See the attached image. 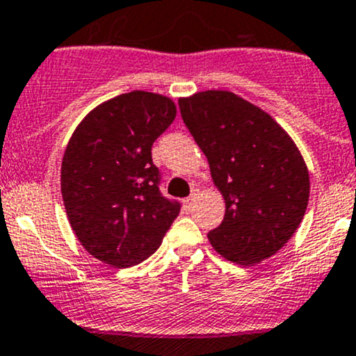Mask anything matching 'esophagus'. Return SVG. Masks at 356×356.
Listing matches in <instances>:
<instances>
[{"mask_svg": "<svg viewBox=\"0 0 356 356\" xmlns=\"http://www.w3.org/2000/svg\"><path fill=\"white\" fill-rule=\"evenodd\" d=\"M195 197H197V194H195V192H192V194L188 195V197L185 199V201H184L185 208H187V209H191V208H192V204H194V202H195Z\"/></svg>", "mask_w": 356, "mask_h": 356, "instance_id": "1", "label": "esophagus"}]
</instances>
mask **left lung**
<instances>
[{"instance_id":"8db88e82","label":"left lung","mask_w":356,"mask_h":356,"mask_svg":"<svg viewBox=\"0 0 356 356\" xmlns=\"http://www.w3.org/2000/svg\"><path fill=\"white\" fill-rule=\"evenodd\" d=\"M178 104L225 201L209 243L239 266L262 262L289 243L306 213L309 172L299 148L270 115L229 90Z\"/></svg>"}]
</instances>
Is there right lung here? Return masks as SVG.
<instances>
[{
  "mask_svg": "<svg viewBox=\"0 0 356 356\" xmlns=\"http://www.w3.org/2000/svg\"><path fill=\"white\" fill-rule=\"evenodd\" d=\"M176 117L161 94L133 90L94 108L79 124L60 165L67 220L83 248L124 269L147 260L180 213L161 194L152 145Z\"/></svg>",
  "mask_w": 356,
  "mask_h": 356,
  "instance_id": "right-lung-1",
  "label": "right lung"
}]
</instances>
